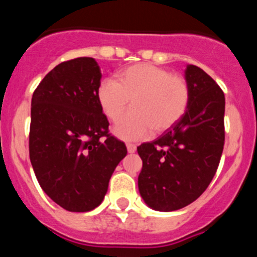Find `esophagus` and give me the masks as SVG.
I'll list each match as a JSON object with an SVG mask.
<instances>
[{"instance_id": "1", "label": "esophagus", "mask_w": 257, "mask_h": 257, "mask_svg": "<svg viewBox=\"0 0 257 257\" xmlns=\"http://www.w3.org/2000/svg\"><path fill=\"white\" fill-rule=\"evenodd\" d=\"M126 147H127V152H128V153H134V152L136 151V145L133 144V143H127Z\"/></svg>"}]
</instances>
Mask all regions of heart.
Wrapping results in <instances>:
<instances>
[{"label": "heart", "mask_w": 257, "mask_h": 257, "mask_svg": "<svg viewBox=\"0 0 257 257\" xmlns=\"http://www.w3.org/2000/svg\"><path fill=\"white\" fill-rule=\"evenodd\" d=\"M97 103L109 121L117 122L115 136L138 140L154 133H163L181 119L189 105L190 91L181 76L152 64H135L103 79L96 91Z\"/></svg>", "instance_id": "b5f03b06"}]
</instances>
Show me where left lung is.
Returning <instances> with one entry per match:
<instances>
[{
  "label": "left lung",
  "mask_w": 257,
  "mask_h": 257,
  "mask_svg": "<svg viewBox=\"0 0 257 257\" xmlns=\"http://www.w3.org/2000/svg\"><path fill=\"white\" fill-rule=\"evenodd\" d=\"M184 77L190 91L185 114L158 139L138 147L143 161L140 196L163 212L190 205L207 189L225 140L222 90L196 65H187Z\"/></svg>",
  "instance_id": "left-lung-1"
}]
</instances>
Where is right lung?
<instances>
[{"mask_svg": "<svg viewBox=\"0 0 257 257\" xmlns=\"http://www.w3.org/2000/svg\"><path fill=\"white\" fill-rule=\"evenodd\" d=\"M94 58L56 65L32 96L29 157L41 188L60 207L86 212L100 205L126 145L108 134L97 103Z\"/></svg>", "mask_w": 257, "mask_h": 257, "instance_id": "add662e5", "label": "right lung"}]
</instances>
